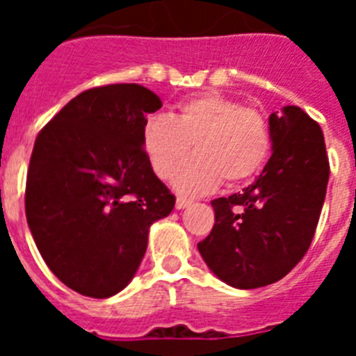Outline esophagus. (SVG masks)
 I'll list each match as a JSON object with an SVG mask.
<instances>
[{
  "label": "esophagus",
  "instance_id": "esophagus-1",
  "mask_svg": "<svg viewBox=\"0 0 356 356\" xmlns=\"http://www.w3.org/2000/svg\"><path fill=\"white\" fill-rule=\"evenodd\" d=\"M191 203H193V201L187 200V197H181V196L176 197V209H178V210L185 209V207H188V205H191Z\"/></svg>",
  "mask_w": 356,
  "mask_h": 356
}]
</instances>
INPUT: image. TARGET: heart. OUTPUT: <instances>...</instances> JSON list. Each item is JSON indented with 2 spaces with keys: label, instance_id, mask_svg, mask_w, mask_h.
<instances>
[{
  "label": "heart",
  "instance_id": "heart-1",
  "mask_svg": "<svg viewBox=\"0 0 356 356\" xmlns=\"http://www.w3.org/2000/svg\"><path fill=\"white\" fill-rule=\"evenodd\" d=\"M172 178L184 194H203L225 181L250 180L266 162L271 147L269 124L262 112L242 106L222 94H201L178 106L175 119L153 114L143 124V147L151 168L168 178L191 151Z\"/></svg>",
  "mask_w": 356,
  "mask_h": 356
}]
</instances>
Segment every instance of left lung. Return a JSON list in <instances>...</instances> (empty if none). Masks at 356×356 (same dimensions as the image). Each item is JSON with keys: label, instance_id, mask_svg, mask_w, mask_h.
<instances>
[{"label": "left lung", "instance_id": "obj_1", "mask_svg": "<svg viewBox=\"0 0 356 356\" xmlns=\"http://www.w3.org/2000/svg\"><path fill=\"white\" fill-rule=\"evenodd\" d=\"M273 155L241 193L212 201L216 222L197 244L210 271L235 289L271 285L310 248L330 178L325 135L300 106L269 115Z\"/></svg>", "mask_w": 356, "mask_h": 356}]
</instances>
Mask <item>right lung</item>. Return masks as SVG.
<instances>
[{
	"instance_id": "obj_1",
	"label": "right lung",
	"mask_w": 356,
	"mask_h": 356,
	"mask_svg": "<svg viewBox=\"0 0 356 356\" xmlns=\"http://www.w3.org/2000/svg\"><path fill=\"white\" fill-rule=\"evenodd\" d=\"M160 97L137 83L89 89L40 130L26 176V221L44 262L69 289L110 298L127 287L149 226L176 197L143 147Z\"/></svg>"
}]
</instances>
